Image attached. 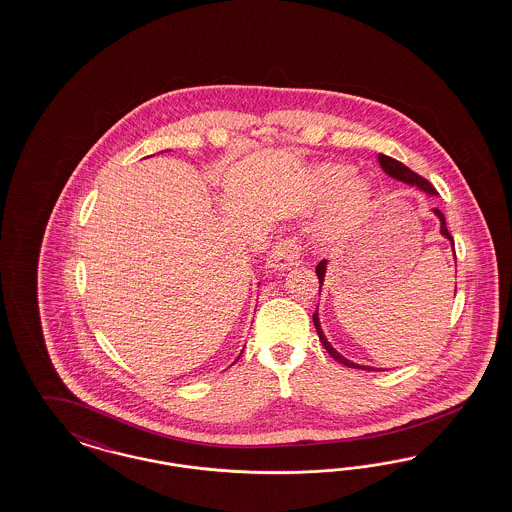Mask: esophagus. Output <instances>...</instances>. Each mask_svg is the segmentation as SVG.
Returning a JSON list of instances; mask_svg holds the SVG:
<instances>
[{
  "mask_svg": "<svg viewBox=\"0 0 512 512\" xmlns=\"http://www.w3.org/2000/svg\"><path fill=\"white\" fill-rule=\"evenodd\" d=\"M300 261H302V246H300V240L296 236L279 240L278 244L272 249V255H270V264L278 270L291 268Z\"/></svg>",
  "mask_w": 512,
  "mask_h": 512,
  "instance_id": "obj_1",
  "label": "esophagus"
}]
</instances>
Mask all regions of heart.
Returning <instances> with one entry per match:
<instances>
[{"mask_svg":"<svg viewBox=\"0 0 512 512\" xmlns=\"http://www.w3.org/2000/svg\"><path fill=\"white\" fill-rule=\"evenodd\" d=\"M351 174L349 167H330L321 172L323 184L326 187H338L343 184ZM370 204V191L364 182H349L341 189L338 201V219L343 225H353L364 216Z\"/></svg>","mask_w":512,"mask_h":512,"instance_id":"b5f03b06","label":"heart"}]
</instances>
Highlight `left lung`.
<instances>
[{"label": "left lung", "instance_id": "left-lung-1", "mask_svg": "<svg viewBox=\"0 0 512 512\" xmlns=\"http://www.w3.org/2000/svg\"><path fill=\"white\" fill-rule=\"evenodd\" d=\"M379 163H381V167H383V171L390 174L392 178H396V180H402L405 184H411V186L420 187V189H424L426 193H430V195H435V187L424 178V176H420L417 172L411 171L409 167H405L403 163H400L398 159H394V157H388L385 154H379ZM435 216L441 219V234L443 236H447L450 242H452V249H454V238L450 236L449 231H447V221H445V216H443V212L439 210V208H434ZM325 270H326V261H321V263L317 264V268H315V272H317V278H319V283H323V278H325ZM319 289H321V285H319ZM313 325H315V330H317V334H319V340L323 343V347H325L326 351H328V355L334 358V360H338L340 364L343 366H349V368H360V370H372V372H377V370H373V368H366V366H358L355 362H351V360H347V358L341 357L340 353H336L334 349H332V345L326 341L325 334H323V330H321V325H319V317H317V311L313 313Z\"/></svg>", "mask_w": 512, "mask_h": 512}]
</instances>
